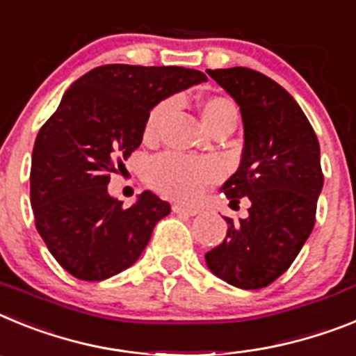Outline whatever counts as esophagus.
I'll list each match as a JSON object with an SVG mask.
<instances>
[{
    "label": "esophagus",
    "mask_w": 356,
    "mask_h": 356,
    "mask_svg": "<svg viewBox=\"0 0 356 356\" xmlns=\"http://www.w3.org/2000/svg\"><path fill=\"white\" fill-rule=\"evenodd\" d=\"M172 209H174V213H177V215H188V216L199 215V209L197 208H186V206H179V204H174Z\"/></svg>",
    "instance_id": "esophagus-1"
}]
</instances>
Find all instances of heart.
<instances>
[{
	"mask_svg": "<svg viewBox=\"0 0 356 356\" xmlns=\"http://www.w3.org/2000/svg\"><path fill=\"white\" fill-rule=\"evenodd\" d=\"M172 100H163L154 105L145 122V140H154L166 114L172 109ZM202 123L209 132L216 127L231 125L238 122V107L231 98L222 95H209L199 102ZM145 177L154 190L175 200H193L202 193L208 184L218 177V166L208 159L181 156L166 152L154 157L145 168Z\"/></svg>",
	"mask_w": 356,
	"mask_h": 356,
	"instance_id": "heart-1",
	"label": "heart"
}]
</instances>
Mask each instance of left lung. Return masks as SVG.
Listing matches in <instances>:
<instances>
[{"label":"left lung","mask_w":356,"mask_h":356,"mask_svg":"<svg viewBox=\"0 0 356 356\" xmlns=\"http://www.w3.org/2000/svg\"><path fill=\"white\" fill-rule=\"evenodd\" d=\"M240 105L243 152L222 191L229 206L245 197L249 215L225 216L224 242L206 252L209 270L229 285L258 290L292 265L315 224L323 190L321 148L302 109L277 82L249 67L208 70Z\"/></svg>","instance_id":"8db88e82"}]
</instances>
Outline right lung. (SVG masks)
Masks as SVG:
<instances>
[{
  "label": "right lung",
  "instance_id": "right-lung-1",
  "mask_svg": "<svg viewBox=\"0 0 356 356\" xmlns=\"http://www.w3.org/2000/svg\"><path fill=\"white\" fill-rule=\"evenodd\" d=\"M206 80L188 67L107 64L64 92L35 138L30 202L37 231L71 276L107 280L140 258L170 204L143 191L125 209L107 191L111 174L141 145L154 105Z\"/></svg>",
  "mask_w": 356,
  "mask_h": 356
}]
</instances>
